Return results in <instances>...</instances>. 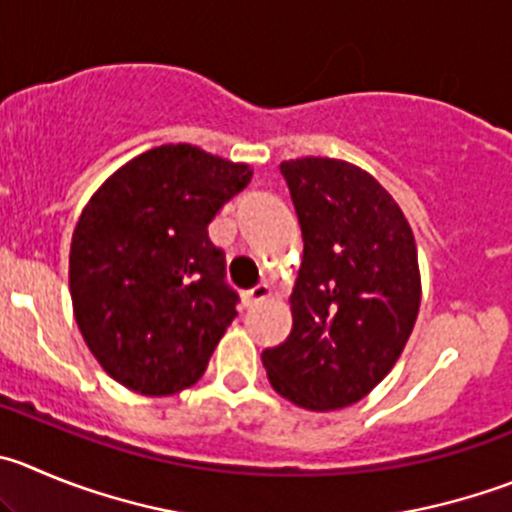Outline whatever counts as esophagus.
<instances>
[{
	"label": "esophagus",
	"mask_w": 512,
	"mask_h": 512,
	"mask_svg": "<svg viewBox=\"0 0 512 512\" xmlns=\"http://www.w3.org/2000/svg\"><path fill=\"white\" fill-rule=\"evenodd\" d=\"M269 296H271V284H259V286H253V289H248L246 294H243V304L253 306V304H259V301L269 299Z\"/></svg>",
	"instance_id": "obj_1"
}]
</instances>
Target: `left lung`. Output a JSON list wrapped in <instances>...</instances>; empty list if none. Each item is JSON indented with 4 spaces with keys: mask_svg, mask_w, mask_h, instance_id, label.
<instances>
[{
    "mask_svg": "<svg viewBox=\"0 0 512 512\" xmlns=\"http://www.w3.org/2000/svg\"><path fill=\"white\" fill-rule=\"evenodd\" d=\"M304 238L294 326L261 354L269 382L304 410H342L397 364L422 299L417 246L379 180L337 158L279 165Z\"/></svg>",
    "mask_w": 512,
    "mask_h": 512,
    "instance_id": "left-lung-1",
    "label": "left lung"
}]
</instances>
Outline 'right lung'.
Returning a JSON list of instances; mask_svg holds the SVG:
<instances>
[{"instance_id":"right-lung-1","label":"right lung","mask_w":512,"mask_h":512,"mask_svg":"<svg viewBox=\"0 0 512 512\" xmlns=\"http://www.w3.org/2000/svg\"><path fill=\"white\" fill-rule=\"evenodd\" d=\"M251 175L246 163L170 143L128 160L82 208L70 246L72 311L115 382L168 397L203 377L238 301L208 223Z\"/></svg>"}]
</instances>
